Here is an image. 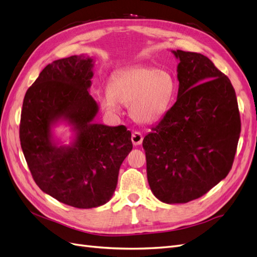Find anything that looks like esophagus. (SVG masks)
I'll list each match as a JSON object with an SVG mask.
<instances>
[{
    "label": "esophagus",
    "mask_w": 257,
    "mask_h": 257,
    "mask_svg": "<svg viewBox=\"0 0 257 257\" xmlns=\"http://www.w3.org/2000/svg\"><path fill=\"white\" fill-rule=\"evenodd\" d=\"M132 143H133L134 146H139L142 143H143V139H144V136L143 134L141 133V132H134L133 134H132Z\"/></svg>",
    "instance_id": "obj_1"
}]
</instances>
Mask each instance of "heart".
Segmentation results:
<instances>
[{
  "label": "heart",
  "instance_id": "1",
  "mask_svg": "<svg viewBox=\"0 0 257 257\" xmlns=\"http://www.w3.org/2000/svg\"><path fill=\"white\" fill-rule=\"evenodd\" d=\"M177 93L174 75L166 69L138 65L114 73L108 92L98 96L99 104L108 113H120V104L128 106L136 122H157L172 106Z\"/></svg>",
  "mask_w": 257,
  "mask_h": 257
}]
</instances>
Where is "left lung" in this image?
I'll return each instance as SVG.
<instances>
[{
  "label": "left lung",
  "instance_id": "left-lung-1",
  "mask_svg": "<svg viewBox=\"0 0 257 257\" xmlns=\"http://www.w3.org/2000/svg\"><path fill=\"white\" fill-rule=\"evenodd\" d=\"M172 52L179 61L177 102L143 142L150 189L169 205L205 195L228 175L241 131L228 77L204 54Z\"/></svg>",
  "mask_w": 257,
  "mask_h": 257
}]
</instances>
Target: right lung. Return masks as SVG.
I'll return each mask as SVG.
<instances>
[{"instance_id": "add662e5", "label": "right lung", "mask_w": 257, "mask_h": 257, "mask_svg": "<svg viewBox=\"0 0 257 257\" xmlns=\"http://www.w3.org/2000/svg\"><path fill=\"white\" fill-rule=\"evenodd\" d=\"M93 58L80 54L53 61L23 99L20 143L40 189L60 203L80 209L105 205L112 197L122 162L133 149L124 125L95 123L98 105L89 90ZM63 121L72 141L63 145L53 128Z\"/></svg>"}]
</instances>
